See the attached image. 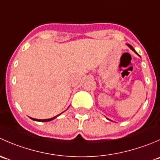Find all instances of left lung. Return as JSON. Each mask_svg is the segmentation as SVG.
I'll return each mask as SVG.
<instances>
[{
  "instance_id": "1",
  "label": "left lung",
  "mask_w": 160,
  "mask_h": 160,
  "mask_svg": "<svg viewBox=\"0 0 160 160\" xmlns=\"http://www.w3.org/2000/svg\"><path fill=\"white\" fill-rule=\"evenodd\" d=\"M128 47H130V48H131V49H132V50H133V51H134V52H135V53H136V54H138V53H137V52H135V49H134V48H133V47H132V46H131V45H129V44H128Z\"/></svg>"
}]
</instances>
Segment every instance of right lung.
Here are the masks:
<instances>
[{"label": "right lung", "instance_id": "add662e5", "mask_svg": "<svg viewBox=\"0 0 160 160\" xmlns=\"http://www.w3.org/2000/svg\"><path fill=\"white\" fill-rule=\"evenodd\" d=\"M59 115H57V116H56V117H54V118H49V119H35V118H31L32 119V120H34V121H37V122H49V121H52V120H53V119H55L56 118V117H58V116Z\"/></svg>", "mask_w": 160, "mask_h": 160}]
</instances>
